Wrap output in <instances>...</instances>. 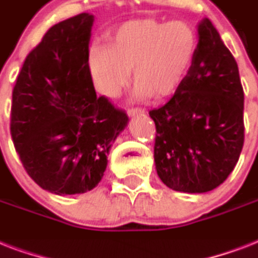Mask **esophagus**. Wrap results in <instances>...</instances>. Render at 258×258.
Wrapping results in <instances>:
<instances>
[{
	"mask_svg": "<svg viewBox=\"0 0 258 258\" xmlns=\"http://www.w3.org/2000/svg\"><path fill=\"white\" fill-rule=\"evenodd\" d=\"M127 113H128L130 116H134V115H137V113H145V109L143 108H130L128 111H127Z\"/></svg>",
	"mask_w": 258,
	"mask_h": 258,
	"instance_id": "obj_1",
	"label": "esophagus"
}]
</instances>
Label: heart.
<instances>
[{"label": "heart", "instance_id": "heart-1", "mask_svg": "<svg viewBox=\"0 0 258 258\" xmlns=\"http://www.w3.org/2000/svg\"><path fill=\"white\" fill-rule=\"evenodd\" d=\"M197 45V34L187 22L128 21L109 34L108 46L96 45L89 50L88 70L96 89L105 96H117L133 70L138 82L135 96L162 99L183 84Z\"/></svg>", "mask_w": 258, "mask_h": 258}]
</instances>
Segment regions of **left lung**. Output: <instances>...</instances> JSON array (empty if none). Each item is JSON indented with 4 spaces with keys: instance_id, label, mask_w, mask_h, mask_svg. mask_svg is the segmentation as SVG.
I'll use <instances>...</instances> for the list:
<instances>
[{
    "instance_id": "1",
    "label": "left lung",
    "mask_w": 258,
    "mask_h": 258,
    "mask_svg": "<svg viewBox=\"0 0 258 258\" xmlns=\"http://www.w3.org/2000/svg\"><path fill=\"white\" fill-rule=\"evenodd\" d=\"M150 116L157 127L155 169L167 187L206 192L233 171L244 146V89L236 60L209 18L198 24L187 78Z\"/></svg>"
}]
</instances>
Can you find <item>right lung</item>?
<instances>
[{
	"label": "right lung",
	"mask_w": 258,
	"mask_h": 258,
	"mask_svg": "<svg viewBox=\"0 0 258 258\" xmlns=\"http://www.w3.org/2000/svg\"><path fill=\"white\" fill-rule=\"evenodd\" d=\"M95 17L53 25L26 56L13 88L10 134L26 172L44 190L82 194L104 175L128 116L96 96L88 70Z\"/></svg>",
	"instance_id": "obj_1"
}]
</instances>
